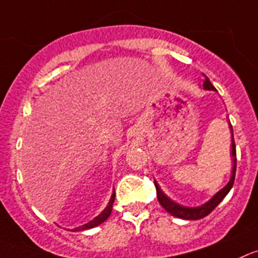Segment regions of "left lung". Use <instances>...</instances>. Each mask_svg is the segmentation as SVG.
Returning a JSON list of instances; mask_svg holds the SVG:
<instances>
[{
    "label": "left lung",
    "instance_id": "1",
    "mask_svg": "<svg viewBox=\"0 0 258 258\" xmlns=\"http://www.w3.org/2000/svg\"><path fill=\"white\" fill-rule=\"evenodd\" d=\"M205 76V75H204ZM204 89L206 90H216L214 88L213 84L210 83V80L208 79V76H205V80H204V84H202ZM230 128H232V124H230ZM233 132V130H232ZM232 156H233V170H232V177H230V180L228 182V184L224 187L223 189L218 192L210 201H208L206 204H204L202 206H199V208H186V206H180L178 204H175L174 201L169 199L168 196H165L164 192L160 189V187L158 186L156 182L155 183L156 187V196H158L159 202H160V205L165 209L169 214H172L173 216H177V218L180 219H186V220H199V219L205 218L206 215L211 213L216 206L223 201V199L228 195V192L230 191V188L234 184V178H235V169H237V151H235V144H234V137L232 139Z\"/></svg>",
    "mask_w": 258,
    "mask_h": 258
}]
</instances>
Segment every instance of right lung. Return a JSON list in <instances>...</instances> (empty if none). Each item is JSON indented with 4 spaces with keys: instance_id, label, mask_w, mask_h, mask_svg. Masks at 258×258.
Returning a JSON list of instances; mask_svg holds the SVG:
<instances>
[{
    "instance_id": "add662e5",
    "label": "right lung",
    "mask_w": 258,
    "mask_h": 258,
    "mask_svg": "<svg viewBox=\"0 0 258 258\" xmlns=\"http://www.w3.org/2000/svg\"><path fill=\"white\" fill-rule=\"evenodd\" d=\"M114 199H115V192L113 191L112 197H110L109 204H108V205H107V208H105L104 210H103L102 213L99 214V215L96 216V218H94L93 220L89 221V223H86L85 225H83V227H81V228H76V229H75V230H86V229H90V228L96 227V225H99V224H102L103 221L107 220L108 216H109L110 213H112V208H113V202H114Z\"/></svg>"
}]
</instances>
